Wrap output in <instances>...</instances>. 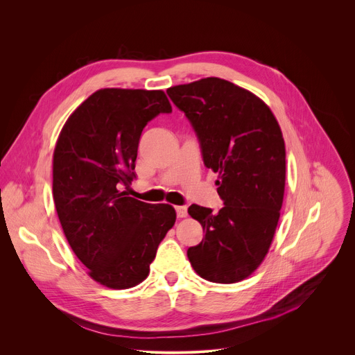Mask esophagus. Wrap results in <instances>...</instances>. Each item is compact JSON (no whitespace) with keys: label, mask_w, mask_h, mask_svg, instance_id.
<instances>
[{"label":"esophagus","mask_w":355,"mask_h":355,"mask_svg":"<svg viewBox=\"0 0 355 355\" xmlns=\"http://www.w3.org/2000/svg\"><path fill=\"white\" fill-rule=\"evenodd\" d=\"M175 212H177V216H178V218H185L187 214H188V208H187L185 205L175 207Z\"/></svg>","instance_id":"34e87169"}]
</instances>
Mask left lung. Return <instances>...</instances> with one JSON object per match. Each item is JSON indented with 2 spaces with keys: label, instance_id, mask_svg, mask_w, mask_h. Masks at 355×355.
Returning a JSON list of instances; mask_svg holds the SVG:
<instances>
[{
  "label": "left lung",
  "instance_id": "left-lung-1",
  "mask_svg": "<svg viewBox=\"0 0 355 355\" xmlns=\"http://www.w3.org/2000/svg\"><path fill=\"white\" fill-rule=\"evenodd\" d=\"M189 121L205 167L219 174L223 208L191 205L205 232L187 256L218 284L247 278L268 252L285 189V143L271 110L250 91L218 77L167 89Z\"/></svg>",
  "mask_w": 355,
  "mask_h": 355
}]
</instances>
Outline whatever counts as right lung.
<instances>
[{
  "mask_svg": "<svg viewBox=\"0 0 355 355\" xmlns=\"http://www.w3.org/2000/svg\"><path fill=\"white\" fill-rule=\"evenodd\" d=\"M171 105L163 91L94 92L63 126L53 155V199L66 239L89 277L112 289L140 284L175 223L171 205L126 191L144 126Z\"/></svg>",
  "mask_w": 355,
  "mask_h": 355,
  "instance_id": "right-lung-1",
  "label": "right lung"
}]
</instances>
